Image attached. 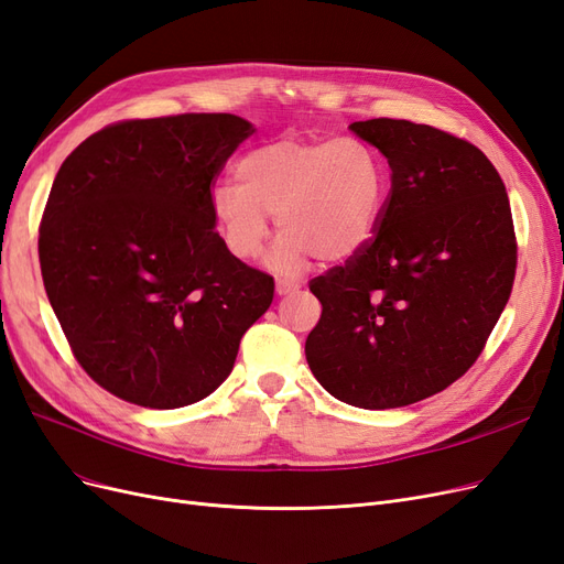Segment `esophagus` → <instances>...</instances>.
I'll return each instance as SVG.
<instances>
[{"mask_svg":"<svg viewBox=\"0 0 564 564\" xmlns=\"http://www.w3.org/2000/svg\"><path fill=\"white\" fill-rule=\"evenodd\" d=\"M301 284L299 282H289V280H278L275 284V291L280 296H286V294H294V291H299Z\"/></svg>","mask_w":564,"mask_h":564,"instance_id":"esophagus-1","label":"esophagus"}]
</instances>
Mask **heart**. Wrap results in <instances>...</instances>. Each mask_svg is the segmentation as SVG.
Here are the masks:
<instances>
[{
    "mask_svg": "<svg viewBox=\"0 0 564 564\" xmlns=\"http://www.w3.org/2000/svg\"><path fill=\"white\" fill-rule=\"evenodd\" d=\"M238 184L212 188L209 207L224 247L254 261L275 217L280 240L268 263L294 275L310 257L338 263L371 240L387 196L380 153L355 134L280 138L242 153Z\"/></svg>",
    "mask_w": 564,
    "mask_h": 564,
    "instance_id": "obj_1",
    "label": "heart"
}]
</instances>
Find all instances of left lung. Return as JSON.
<instances>
[{"instance_id": "left-lung-1", "label": "left lung", "mask_w": 564, "mask_h": 564, "mask_svg": "<svg viewBox=\"0 0 564 564\" xmlns=\"http://www.w3.org/2000/svg\"><path fill=\"white\" fill-rule=\"evenodd\" d=\"M349 128L390 163L392 188L371 240L310 280L322 317L305 357L328 394L384 411L476 364L509 303L518 242L507 186L478 147L413 121Z\"/></svg>"}]
</instances>
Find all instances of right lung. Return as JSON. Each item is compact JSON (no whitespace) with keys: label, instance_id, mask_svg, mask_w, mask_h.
Wrapping results in <instances>:
<instances>
[{"label":"right lung","instance_id":"obj_1","mask_svg":"<svg viewBox=\"0 0 564 564\" xmlns=\"http://www.w3.org/2000/svg\"><path fill=\"white\" fill-rule=\"evenodd\" d=\"M251 132L232 113L128 119L57 170L39 263L74 359L109 394L159 411L205 399L273 303L275 280L230 254L209 207Z\"/></svg>","mask_w":564,"mask_h":564}]
</instances>
